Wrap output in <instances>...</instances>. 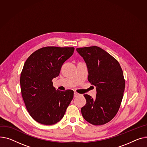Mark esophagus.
Returning <instances> with one entry per match:
<instances>
[{
    "label": "esophagus",
    "instance_id": "esophagus-1",
    "mask_svg": "<svg viewBox=\"0 0 147 147\" xmlns=\"http://www.w3.org/2000/svg\"><path fill=\"white\" fill-rule=\"evenodd\" d=\"M80 94H78V92H74V97H77V96H80Z\"/></svg>",
    "mask_w": 147,
    "mask_h": 147
}]
</instances>
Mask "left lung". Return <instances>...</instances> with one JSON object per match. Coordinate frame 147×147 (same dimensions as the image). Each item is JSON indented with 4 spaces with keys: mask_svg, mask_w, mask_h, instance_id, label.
Wrapping results in <instances>:
<instances>
[{
    "mask_svg": "<svg viewBox=\"0 0 147 147\" xmlns=\"http://www.w3.org/2000/svg\"><path fill=\"white\" fill-rule=\"evenodd\" d=\"M87 64L88 81L96 86V97L84 94L85 105L81 108L83 117L94 125H105L117 114L123 98L125 81L117 60L97 46L77 48Z\"/></svg>",
    "mask_w": 147,
    "mask_h": 147,
    "instance_id": "left-lung-1",
    "label": "left lung"
}]
</instances>
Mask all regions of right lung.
<instances>
[{
    "label": "right lung",
    "mask_w": 147,
    "mask_h": 147,
    "mask_svg": "<svg viewBox=\"0 0 147 147\" xmlns=\"http://www.w3.org/2000/svg\"><path fill=\"white\" fill-rule=\"evenodd\" d=\"M74 47L48 46L32 53L26 60L20 77L22 97L36 122L54 125L61 120L74 97V91L56 90L52 80L59 76Z\"/></svg>",
    "instance_id": "add662e5"
}]
</instances>
